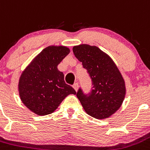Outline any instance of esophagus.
<instances>
[{"mask_svg": "<svg viewBox=\"0 0 150 150\" xmlns=\"http://www.w3.org/2000/svg\"><path fill=\"white\" fill-rule=\"evenodd\" d=\"M73 88H74V89H75V91H77L78 90V83H74L73 84Z\"/></svg>", "mask_w": 150, "mask_h": 150, "instance_id": "obj_1", "label": "esophagus"}]
</instances>
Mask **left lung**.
I'll list each match as a JSON object with an SVG mask.
<instances>
[{
  "label": "left lung",
  "instance_id": "8db88e82",
  "mask_svg": "<svg viewBox=\"0 0 150 150\" xmlns=\"http://www.w3.org/2000/svg\"><path fill=\"white\" fill-rule=\"evenodd\" d=\"M92 81L90 93L80 88L77 97L88 115L97 119L110 117L121 107L126 95L125 82L117 66L96 46L80 44L72 48Z\"/></svg>",
  "mask_w": 150,
  "mask_h": 150
}]
</instances>
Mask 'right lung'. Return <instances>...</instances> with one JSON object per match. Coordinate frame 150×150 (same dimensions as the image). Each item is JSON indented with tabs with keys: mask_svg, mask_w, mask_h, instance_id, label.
<instances>
[{
	"mask_svg": "<svg viewBox=\"0 0 150 150\" xmlns=\"http://www.w3.org/2000/svg\"><path fill=\"white\" fill-rule=\"evenodd\" d=\"M64 46H49L26 67L18 82L21 100L30 111L43 116L52 113L64 98L76 92L64 81L58 65L69 53Z\"/></svg>",
	"mask_w": 150,
	"mask_h": 150,
	"instance_id": "right-lung-1",
	"label": "right lung"
}]
</instances>
